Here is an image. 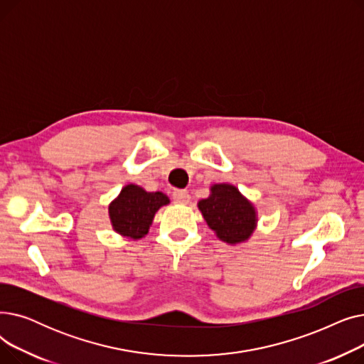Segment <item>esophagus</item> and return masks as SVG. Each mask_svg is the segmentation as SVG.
I'll use <instances>...</instances> for the list:
<instances>
[{"instance_id": "obj_1", "label": "esophagus", "mask_w": 364, "mask_h": 364, "mask_svg": "<svg viewBox=\"0 0 364 364\" xmlns=\"http://www.w3.org/2000/svg\"><path fill=\"white\" fill-rule=\"evenodd\" d=\"M172 199L176 203H187L190 200V195L187 190H174L172 192Z\"/></svg>"}]
</instances>
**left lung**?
<instances>
[{"label":"left lung","mask_w":364,"mask_h":364,"mask_svg":"<svg viewBox=\"0 0 364 364\" xmlns=\"http://www.w3.org/2000/svg\"><path fill=\"white\" fill-rule=\"evenodd\" d=\"M198 206L209 228L225 243H242L255 230V208L232 184H214L211 195Z\"/></svg>","instance_id":"8db88e82"}]
</instances>
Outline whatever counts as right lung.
I'll use <instances>...</instances> for the list:
<instances>
[{"instance_id": "obj_1", "label": "right lung", "mask_w": 364, "mask_h": 364, "mask_svg": "<svg viewBox=\"0 0 364 364\" xmlns=\"http://www.w3.org/2000/svg\"><path fill=\"white\" fill-rule=\"evenodd\" d=\"M168 203L169 199L162 192L150 193L140 186L128 184L109 205L113 230L134 240L141 239L147 235L158 209Z\"/></svg>"}]
</instances>
